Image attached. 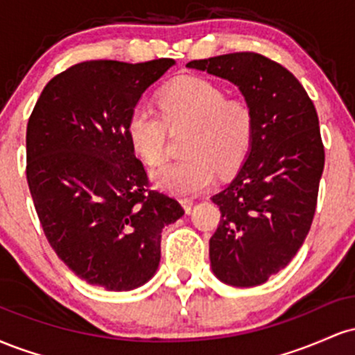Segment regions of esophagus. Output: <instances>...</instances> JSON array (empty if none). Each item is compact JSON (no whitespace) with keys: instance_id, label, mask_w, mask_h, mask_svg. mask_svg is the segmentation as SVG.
<instances>
[{"instance_id":"34e87169","label":"esophagus","mask_w":355,"mask_h":355,"mask_svg":"<svg viewBox=\"0 0 355 355\" xmlns=\"http://www.w3.org/2000/svg\"><path fill=\"white\" fill-rule=\"evenodd\" d=\"M180 203H182L183 209H185L187 214H189V211L191 210V205H193V200H191L190 197H182L180 198Z\"/></svg>"}]
</instances>
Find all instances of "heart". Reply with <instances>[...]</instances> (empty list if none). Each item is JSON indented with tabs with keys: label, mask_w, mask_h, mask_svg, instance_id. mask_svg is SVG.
<instances>
[{
	"label": "heart",
	"mask_w": 355,
	"mask_h": 355,
	"mask_svg": "<svg viewBox=\"0 0 355 355\" xmlns=\"http://www.w3.org/2000/svg\"><path fill=\"white\" fill-rule=\"evenodd\" d=\"M158 108L138 103L126 120V137L135 153L148 165L166 158V133L189 128L183 141V160L153 173L158 187L175 195L205 190L217 170L229 175L245 162L255 135V113L247 100L227 96L209 80H175L158 93Z\"/></svg>",
	"instance_id": "b5f03b06"
}]
</instances>
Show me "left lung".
Here are the masks:
<instances>
[{"mask_svg":"<svg viewBox=\"0 0 355 355\" xmlns=\"http://www.w3.org/2000/svg\"><path fill=\"white\" fill-rule=\"evenodd\" d=\"M187 67L232 81L254 108L245 164L211 197L222 217L210 237L214 274L235 287H254L282 270L311 230L325 162L319 116L300 81L259 53H229Z\"/></svg>","mask_w":355,"mask_h":355,"instance_id":"obj_1","label":"left lung"}]
</instances>
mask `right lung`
<instances>
[{"label":"right lung","mask_w":355,"mask_h":355,"mask_svg":"<svg viewBox=\"0 0 355 355\" xmlns=\"http://www.w3.org/2000/svg\"><path fill=\"white\" fill-rule=\"evenodd\" d=\"M173 63H76L48 81L28 120L26 180L44 235L80 279L108 291L152 279L162 229L185 214L150 189L126 137L141 93Z\"/></svg>","instance_id":"add662e5"}]
</instances>
